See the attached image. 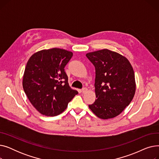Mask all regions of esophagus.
Masks as SVG:
<instances>
[{"label":"esophagus","instance_id":"34e87169","mask_svg":"<svg viewBox=\"0 0 159 159\" xmlns=\"http://www.w3.org/2000/svg\"><path fill=\"white\" fill-rule=\"evenodd\" d=\"M87 91H88V89H87L86 88H83V89H82V92L83 93H85Z\"/></svg>","mask_w":159,"mask_h":159}]
</instances>
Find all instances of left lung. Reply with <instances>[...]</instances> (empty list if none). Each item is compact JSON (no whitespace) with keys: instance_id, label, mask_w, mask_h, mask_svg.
I'll return each mask as SVG.
<instances>
[{"instance_id":"1","label":"left lung","mask_w":159,"mask_h":159,"mask_svg":"<svg viewBox=\"0 0 159 159\" xmlns=\"http://www.w3.org/2000/svg\"><path fill=\"white\" fill-rule=\"evenodd\" d=\"M95 68L96 98L89 109L102 119L115 117L135 95V73L127 58L107 49L87 53Z\"/></svg>"}]
</instances>
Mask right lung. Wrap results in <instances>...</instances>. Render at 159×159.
Wrapping results in <instances>:
<instances>
[{
  "label": "right lung",
  "instance_id": "obj_1",
  "mask_svg": "<svg viewBox=\"0 0 159 159\" xmlns=\"http://www.w3.org/2000/svg\"><path fill=\"white\" fill-rule=\"evenodd\" d=\"M73 53L60 48L43 49L31 56L25 68L22 86L29 101L45 116L62 113L78 94L70 88L64 71Z\"/></svg>",
  "mask_w": 159,
  "mask_h": 159
}]
</instances>
